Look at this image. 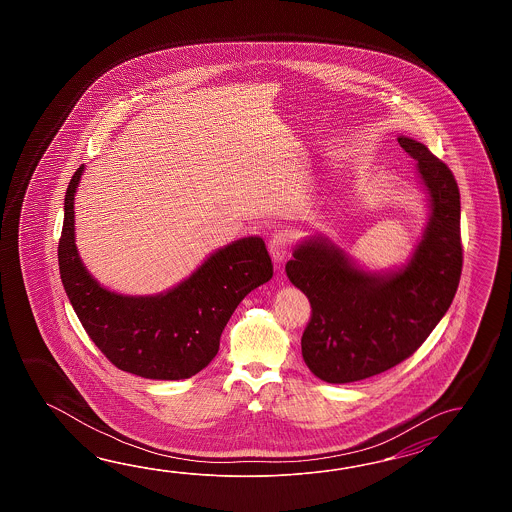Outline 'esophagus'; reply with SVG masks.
Returning <instances> with one entry per match:
<instances>
[{
	"instance_id": "34e87169",
	"label": "esophagus",
	"mask_w": 512,
	"mask_h": 512,
	"mask_svg": "<svg viewBox=\"0 0 512 512\" xmlns=\"http://www.w3.org/2000/svg\"><path fill=\"white\" fill-rule=\"evenodd\" d=\"M293 234L289 230H280L269 241V252L276 261H282L293 249Z\"/></svg>"
}]
</instances>
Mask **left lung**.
Returning a JSON list of instances; mask_svg holds the SVG:
<instances>
[{"mask_svg":"<svg viewBox=\"0 0 512 512\" xmlns=\"http://www.w3.org/2000/svg\"><path fill=\"white\" fill-rule=\"evenodd\" d=\"M417 159L432 205L410 263L392 274L360 271L322 240L302 243L287 261L289 280L309 298L302 355L318 379L362 381L412 357L456 296L463 269L456 177L425 144L399 137Z\"/></svg>","mask_w":512,"mask_h":512,"instance_id":"left-lung-1","label":"left lung"}]
</instances>
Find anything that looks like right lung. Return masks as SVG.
Instances as JSON below:
<instances>
[{
  "mask_svg": "<svg viewBox=\"0 0 512 512\" xmlns=\"http://www.w3.org/2000/svg\"><path fill=\"white\" fill-rule=\"evenodd\" d=\"M84 166L69 181L58 265L67 298L106 359L144 379L179 381L207 368L241 300L272 278L261 238H243L212 254L188 280L157 296H122L100 287L75 247V192Z\"/></svg>",
  "mask_w": 512,
  "mask_h": 512,
  "instance_id": "obj_1",
  "label": "right lung"
}]
</instances>
